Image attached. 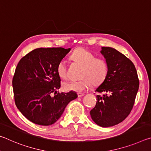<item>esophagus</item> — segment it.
<instances>
[{
  "instance_id": "1",
  "label": "esophagus",
  "mask_w": 151,
  "mask_h": 151,
  "mask_svg": "<svg viewBox=\"0 0 151 151\" xmlns=\"http://www.w3.org/2000/svg\"><path fill=\"white\" fill-rule=\"evenodd\" d=\"M77 94H78V97H82V96H83L84 95H85V94L81 93H78Z\"/></svg>"
}]
</instances>
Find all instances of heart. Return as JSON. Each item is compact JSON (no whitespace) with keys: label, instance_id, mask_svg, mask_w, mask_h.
Wrapping results in <instances>:
<instances>
[{"label":"heart","instance_id":"b5f03b06","mask_svg":"<svg viewBox=\"0 0 151 151\" xmlns=\"http://www.w3.org/2000/svg\"><path fill=\"white\" fill-rule=\"evenodd\" d=\"M71 60L82 66L79 81H70L63 83V88L67 91L82 93L93 84L99 86L106 80L109 73V65L103 58L95 57L91 51L85 48H78L72 53ZM57 73L60 77H68L67 66L65 60H60L57 65Z\"/></svg>","mask_w":151,"mask_h":151}]
</instances>
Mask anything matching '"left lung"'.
<instances>
[{
  "instance_id": "8db88e82",
  "label": "left lung",
  "mask_w": 151,
  "mask_h": 151,
  "mask_svg": "<svg viewBox=\"0 0 151 151\" xmlns=\"http://www.w3.org/2000/svg\"><path fill=\"white\" fill-rule=\"evenodd\" d=\"M109 65L106 80L96 88L95 106L90 112L93 121L103 127H112L127 118L133 107L139 80L132 61L111 47H102Z\"/></svg>"
}]
</instances>
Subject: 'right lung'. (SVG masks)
I'll return each instance as SVG.
<instances>
[{
    "mask_svg": "<svg viewBox=\"0 0 151 151\" xmlns=\"http://www.w3.org/2000/svg\"><path fill=\"white\" fill-rule=\"evenodd\" d=\"M70 48H39L30 51L18 63L12 78L16 106L35 124L48 126L60 118L66 105L77 98L73 91L56 94L60 87L57 65ZM55 92L56 95L51 96Z\"/></svg>",
    "mask_w": 151,
    "mask_h": 151,
    "instance_id": "right-lung-1",
    "label": "right lung"
}]
</instances>
